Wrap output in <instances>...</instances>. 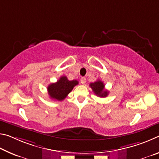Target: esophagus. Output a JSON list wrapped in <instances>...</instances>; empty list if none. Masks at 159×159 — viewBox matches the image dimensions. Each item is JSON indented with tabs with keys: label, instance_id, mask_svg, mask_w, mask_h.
<instances>
[{
	"label": "esophagus",
	"instance_id": "obj_1",
	"mask_svg": "<svg viewBox=\"0 0 159 159\" xmlns=\"http://www.w3.org/2000/svg\"><path fill=\"white\" fill-rule=\"evenodd\" d=\"M80 83H81L82 84H85V83H86L85 77H81V78H80Z\"/></svg>",
	"mask_w": 159,
	"mask_h": 159
}]
</instances>
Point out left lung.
I'll return each mask as SVG.
<instances>
[{
    "label": "left lung",
    "mask_w": 159,
    "mask_h": 159,
    "mask_svg": "<svg viewBox=\"0 0 159 159\" xmlns=\"http://www.w3.org/2000/svg\"><path fill=\"white\" fill-rule=\"evenodd\" d=\"M90 87L92 88L94 93L97 96L100 97V98H106L108 95L109 92L104 89V83L101 81L100 80H97L94 83H91L90 84Z\"/></svg>",
    "instance_id": "1"
}]
</instances>
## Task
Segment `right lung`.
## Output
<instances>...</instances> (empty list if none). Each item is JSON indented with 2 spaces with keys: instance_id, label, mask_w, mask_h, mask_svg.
<instances>
[{
  "instance_id": "right-lung-1",
  "label": "right lung",
  "mask_w": 159,
  "mask_h": 159,
  "mask_svg": "<svg viewBox=\"0 0 159 159\" xmlns=\"http://www.w3.org/2000/svg\"><path fill=\"white\" fill-rule=\"evenodd\" d=\"M79 84L76 80H69L66 76H61L57 82L51 83L48 87V92L50 98L57 101H62L66 98L74 86Z\"/></svg>"
}]
</instances>
